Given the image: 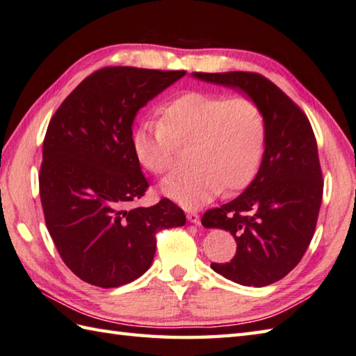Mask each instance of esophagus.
<instances>
[{
	"label": "esophagus",
	"instance_id": "obj_1",
	"mask_svg": "<svg viewBox=\"0 0 356 356\" xmlns=\"http://www.w3.org/2000/svg\"><path fill=\"white\" fill-rule=\"evenodd\" d=\"M187 220L191 221L192 224H197V226L201 222V218H200V215L197 212H188L187 213Z\"/></svg>",
	"mask_w": 356,
	"mask_h": 356
}]
</instances>
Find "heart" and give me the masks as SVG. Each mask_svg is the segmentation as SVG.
<instances>
[{"label":"heart","mask_w":356,"mask_h":356,"mask_svg":"<svg viewBox=\"0 0 356 356\" xmlns=\"http://www.w3.org/2000/svg\"><path fill=\"white\" fill-rule=\"evenodd\" d=\"M184 175L163 181L161 192L186 209H197L224 188L248 187L259 170L266 147V120L250 98L187 92L161 108L158 124L134 130L132 149L144 169L163 175L172 168L175 146H191Z\"/></svg>","instance_id":"heart-1"}]
</instances>
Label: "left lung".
<instances>
[{
  "instance_id": "8db88e82",
  "label": "left lung",
  "mask_w": 356,
  "mask_h": 356,
  "mask_svg": "<svg viewBox=\"0 0 356 356\" xmlns=\"http://www.w3.org/2000/svg\"><path fill=\"white\" fill-rule=\"evenodd\" d=\"M192 76L244 93L264 113L266 147L257 177L239 197L207 210L201 222L230 232L236 241L230 263L210 264L216 273L241 286H269L300 263L314 238L323 200L314 130L301 108L258 74Z\"/></svg>"
}]
</instances>
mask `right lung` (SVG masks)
<instances>
[{"instance_id": "right-lung-1", "label": "right lung", "mask_w": 356, "mask_h": 356, "mask_svg": "<svg viewBox=\"0 0 356 356\" xmlns=\"http://www.w3.org/2000/svg\"><path fill=\"white\" fill-rule=\"evenodd\" d=\"M186 70L104 67L63 101L42 143L40 197L50 236L78 278L120 287L152 266L156 232L186 224L170 200L124 209L149 183L132 149L140 108Z\"/></svg>"}]
</instances>
